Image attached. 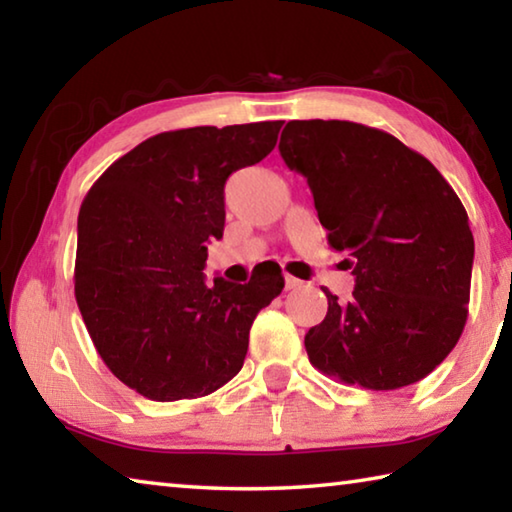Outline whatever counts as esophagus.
<instances>
[{"label":"esophagus","instance_id":"esophagus-1","mask_svg":"<svg viewBox=\"0 0 512 512\" xmlns=\"http://www.w3.org/2000/svg\"><path fill=\"white\" fill-rule=\"evenodd\" d=\"M300 280H298V277H293V275H287V277H284V287H287V291H291V289H298L300 287Z\"/></svg>","mask_w":512,"mask_h":512}]
</instances>
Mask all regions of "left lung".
<instances>
[{"label": "left lung", "instance_id": "1", "mask_svg": "<svg viewBox=\"0 0 512 512\" xmlns=\"http://www.w3.org/2000/svg\"><path fill=\"white\" fill-rule=\"evenodd\" d=\"M280 153L307 178L327 244L357 287L311 327V366L341 384L395 391L443 363L463 334L474 237L433 164L391 133L354 121H289Z\"/></svg>", "mask_w": 512, "mask_h": 512}]
</instances>
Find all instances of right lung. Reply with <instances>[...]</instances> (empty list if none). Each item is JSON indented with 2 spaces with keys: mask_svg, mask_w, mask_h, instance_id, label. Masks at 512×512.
<instances>
[{
  "mask_svg": "<svg viewBox=\"0 0 512 512\" xmlns=\"http://www.w3.org/2000/svg\"><path fill=\"white\" fill-rule=\"evenodd\" d=\"M282 121L153 135L83 198L74 296L94 348L146 400H196L237 375L255 316L284 289L264 264L248 284H205L210 237L225 225L232 171L275 149Z\"/></svg>",
  "mask_w": 512,
  "mask_h": 512,
  "instance_id": "1",
  "label": "right lung"
}]
</instances>
